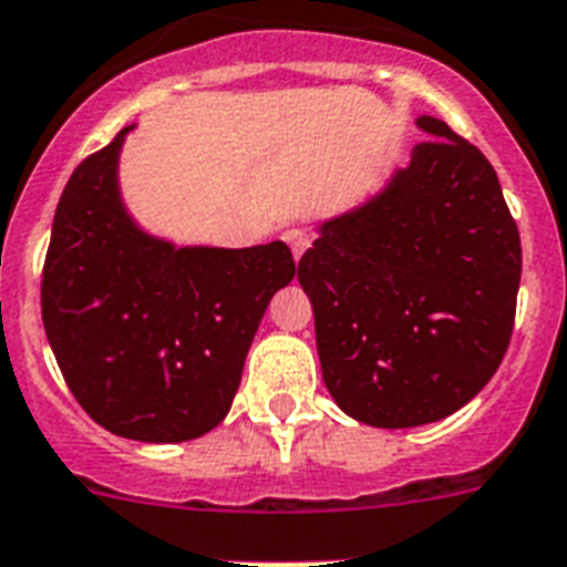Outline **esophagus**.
Instances as JSON below:
<instances>
[{"mask_svg":"<svg viewBox=\"0 0 567 567\" xmlns=\"http://www.w3.org/2000/svg\"><path fill=\"white\" fill-rule=\"evenodd\" d=\"M285 241H288V247H291V254L297 261L302 259V254L311 247V236L302 230H285Z\"/></svg>","mask_w":567,"mask_h":567,"instance_id":"34e87169","label":"esophagus"}]
</instances>
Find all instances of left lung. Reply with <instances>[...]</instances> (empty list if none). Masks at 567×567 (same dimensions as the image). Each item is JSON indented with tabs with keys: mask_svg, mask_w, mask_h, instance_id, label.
I'll use <instances>...</instances> for the list:
<instances>
[{
	"mask_svg": "<svg viewBox=\"0 0 567 567\" xmlns=\"http://www.w3.org/2000/svg\"><path fill=\"white\" fill-rule=\"evenodd\" d=\"M372 198L320 225L297 279L313 306L322 380L380 430L467 406L502 365L522 241L496 169L444 121Z\"/></svg>",
	"mask_w": 567,
	"mask_h": 567,
	"instance_id": "left-lung-1",
	"label": "left lung"
}]
</instances>
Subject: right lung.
<instances>
[{
    "label": "right lung",
    "mask_w": 567,
    "mask_h": 567,
    "mask_svg": "<svg viewBox=\"0 0 567 567\" xmlns=\"http://www.w3.org/2000/svg\"><path fill=\"white\" fill-rule=\"evenodd\" d=\"M117 132L65 184L42 270V326L80 406L141 444H181L225 421L245 357L297 274L285 241L178 247L126 210Z\"/></svg>",
    "instance_id": "obj_1"
}]
</instances>
